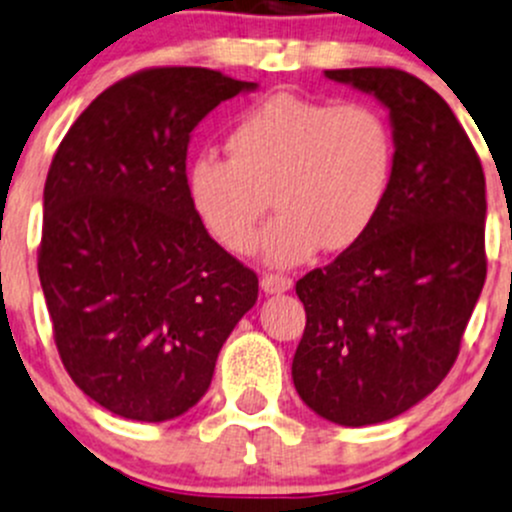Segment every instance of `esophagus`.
<instances>
[{
    "mask_svg": "<svg viewBox=\"0 0 512 512\" xmlns=\"http://www.w3.org/2000/svg\"><path fill=\"white\" fill-rule=\"evenodd\" d=\"M260 287L265 289L267 294H282L287 289H292V280L285 275H272V272H265L260 280Z\"/></svg>",
    "mask_w": 512,
    "mask_h": 512,
    "instance_id": "34e87169",
    "label": "esophagus"
}]
</instances>
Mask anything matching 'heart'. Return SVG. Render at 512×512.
<instances>
[{
	"mask_svg": "<svg viewBox=\"0 0 512 512\" xmlns=\"http://www.w3.org/2000/svg\"><path fill=\"white\" fill-rule=\"evenodd\" d=\"M225 146L230 160L210 151L190 160V203L225 250L245 255L272 200L280 215L262 255L275 267L299 265L319 247H352L394 185V126L364 101L275 94L235 118Z\"/></svg>",
	"mask_w": 512,
	"mask_h": 512,
	"instance_id": "obj_1",
	"label": "heart"
}]
</instances>
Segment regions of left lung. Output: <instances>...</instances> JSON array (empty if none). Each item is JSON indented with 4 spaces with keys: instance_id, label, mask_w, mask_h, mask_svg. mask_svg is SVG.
<instances>
[{
    "instance_id": "1",
    "label": "left lung",
    "mask_w": 512,
    "mask_h": 512,
    "mask_svg": "<svg viewBox=\"0 0 512 512\" xmlns=\"http://www.w3.org/2000/svg\"><path fill=\"white\" fill-rule=\"evenodd\" d=\"M324 76L389 108L396 175L379 218L297 282L307 324L299 399L339 426H371L426 399L451 371L485 282V175L451 106L399 69Z\"/></svg>"
}]
</instances>
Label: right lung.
<instances>
[{
  "instance_id": "right-lung-1",
  "label": "right lung",
  "mask_w": 512,
  "mask_h": 512,
  "mask_svg": "<svg viewBox=\"0 0 512 512\" xmlns=\"http://www.w3.org/2000/svg\"><path fill=\"white\" fill-rule=\"evenodd\" d=\"M255 89L200 66L138 71L91 101L51 160L41 289L66 371L111 414L193 409L257 302V275L208 235L185 183L193 128Z\"/></svg>"
}]
</instances>
